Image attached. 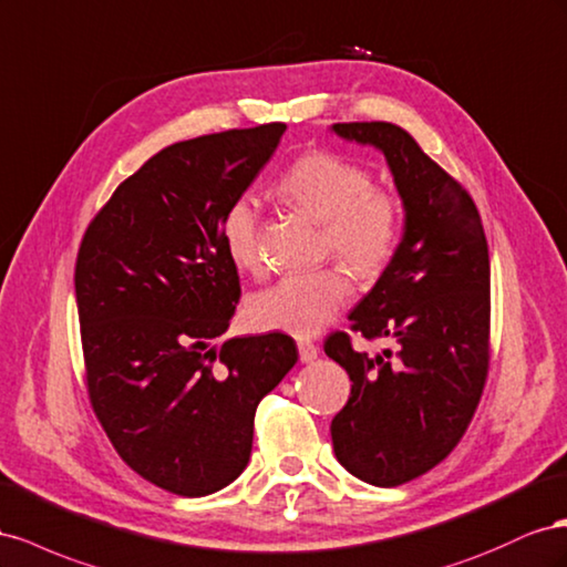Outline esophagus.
<instances>
[{
  "label": "esophagus",
  "mask_w": 567,
  "mask_h": 567,
  "mask_svg": "<svg viewBox=\"0 0 567 567\" xmlns=\"http://www.w3.org/2000/svg\"><path fill=\"white\" fill-rule=\"evenodd\" d=\"M297 347H299L301 363H311L313 359H318V347L313 342H306V339H301Z\"/></svg>",
  "instance_id": "obj_1"
}]
</instances>
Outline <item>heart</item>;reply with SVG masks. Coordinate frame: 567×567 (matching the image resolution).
<instances>
[{"label":"heart","instance_id":"1","mask_svg":"<svg viewBox=\"0 0 567 567\" xmlns=\"http://www.w3.org/2000/svg\"><path fill=\"white\" fill-rule=\"evenodd\" d=\"M278 197L322 220V254H334L359 275H378L396 254L403 204L394 189L375 185L359 161L326 150L306 152L282 173ZM220 237L237 268L261 270V218L249 199L235 202L223 214ZM349 297V270L332 264L282 275L249 299L247 316L258 330L313 337L330 326Z\"/></svg>","mask_w":567,"mask_h":567}]
</instances>
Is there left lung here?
Here are the masks:
<instances>
[{
    "label": "left lung",
    "mask_w": 567,
    "mask_h": 567,
    "mask_svg": "<svg viewBox=\"0 0 567 567\" xmlns=\"http://www.w3.org/2000/svg\"><path fill=\"white\" fill-rule=\"evenodd\" d=\"M332 127L384 152L406 206L394 258L349 316L351 332L392 347L368 355L349 332L326 339L351 380L330 425L334 456L368 484L399 487L456 449L482 399L492 355L487 237L467 189L401 125Z\"/></svg>",
    "instance_id": "left-lung-1"
}]
</instances>
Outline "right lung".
I'll use <instances>...</instances> for the list:
<instances>
[{"label": "right lung", "instance_id": "right-lung-1", "mask_svg": "<svg viewBox=\"0 0 567 567\" xmlns=\"http://www.w3.org/2000/svg\"><path fill=\"white\" fill-rule=\"evenodd\" d=\"M285 123L166 147L90 220L75 258L85 386L109 442L177 496L245 471L256 406L292 370V337L212 339L241 297L220 220L268 164Z\"/></svg>", "mask_w": 567, "mask_h": 567}]
</instances>
